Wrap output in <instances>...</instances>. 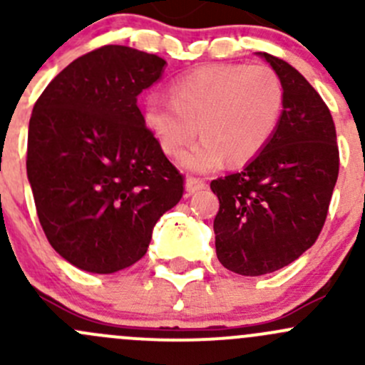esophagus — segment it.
<instances>
[{
  "label": "esophagus",
  "mask_w": 365,
  "mask_h": 365,
  "mask_svg": "<svg viewBox=\"0 0 365 365\" xmlns=\"http://www.w3.org/2000/svg\"><path fill=\"white\" fill-rule=\"evenodd\" d=\"M205 187H206V183L203 182V180L194 178V176H189V178H187V182H185L187 194H194V192H197V190H203Z\"/></svg>",
  "instance_id": "obj_1"
}]
</instances>
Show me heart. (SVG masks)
Wrapping results in <instances>:
<instances>
[{"label":"heart","instance_id":"b5f03b06","mask_svg":"<svg viewBox=\"0 0 365 365\" xmlns=\"http://www.w3.org/2000/svg\"><path fill=\"white\" fill-rule=\"evenodd\" d=\"M284 108L281 77L267 65L210 63L171 83V98L152 93L143 121L169 157H180L197 132L205 135L182 164L208 173L224 160L245 164L277 130Z\"/></svg>","mask_w":365,"mask_h":365}]
</instances>
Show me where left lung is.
<instances>
[{"label": "left lung", "instance_id": "8db88e82", "mask_svg": "<svg viewBox=\"0 0 365 365\" xmlns=\"http://www.w3.org/2000/svg\"><path fill=\"white\" fill-rule=\"evenodd\" d=\"M259 56L284 88L277 130L240 173L210 183L220 203L217 257L251 277L293 263L318 240L339 175L336 125L323 98L284 60Z\"/></svg>", "mask_w": 365, "mask_h": 365}]
</instances>
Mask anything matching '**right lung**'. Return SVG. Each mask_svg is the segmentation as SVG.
Wrapping results in <instances>:
<instances>
[{"mask_svg": "<svg viewBox=\"0 0 365 365\" xmlns=\"http://www.w3.org/2000/svg\"><path fill=\"white\" fill-rule=\"evenodd\" d=\"M165 60L125 46L83 54L47 84L29 118L28 180L47 240L81 270L113 274L146 254L183 175L146 128L138 95Z\"/></svg>", "mask_w": 365, "mask_h": 365, "instance_id": "1", "label": "right lung"}]
</instances>
